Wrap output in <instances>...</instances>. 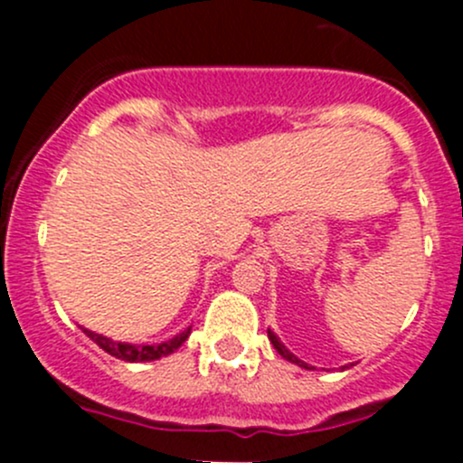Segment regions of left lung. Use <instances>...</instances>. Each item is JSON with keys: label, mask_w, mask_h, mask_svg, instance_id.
I'll use <instances>...</instances> for the list:
<instances>
[{"label": "left lung", "mask_w": 463, "mask_h": 463, "mask_svg": "<svg viewBox=\"0 0 463 463\" xmlns=\"http://www.w3.org/2000/svg\"><path fill=\"white\" fill-rule=\"evenodd\" d=\"M269 340H270V345H273V347H275V349H278V354H279V356H282V358H287V361H288V363H296V365L305 367V370H311V367H309V365H307V363H305V361H300V358H298V356H293V354H291V352H288V349H287V347H284V345H282V343H279V338H278V335H275V334H273V331H270V329H269Z\"/></svg>", "instance_id": "8db88e82"}]
</instances>
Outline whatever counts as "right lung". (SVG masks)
I'll return each mask as SVG.
<instances>
[{
  "mask_svg": "<svg viewBox=\"0 0 463 463\" xmlns=\"http://www.w3.org/2000/svg\"><path fill=\"white\" fill-rule=\"evenodd\" d=\"M93 343L98 345L100 349H105L107 354L111 356L120 358V361H128V363H145V361H158L161 356H170L172 352L181 347V345L188 340L190 329L181 331L179 335H175L172 340H165V343H158V345H132V343H118V340H111L107 335L96 334V331H89L82 329Z\"/></svg>",
  "mask_w": 463,
  "mask_h": 463,
  "instance_id": "obj_1",
  "label": "right lung"
}]
</instances>
